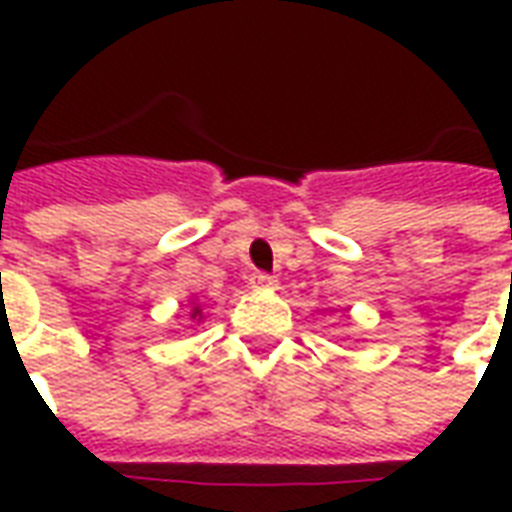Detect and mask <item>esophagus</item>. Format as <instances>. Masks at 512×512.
<instances>
[{
	"label": "esophagus",
	"mask_w": 512,
	"mask_h": 512,
	"mask_svg": "<svg viewBox=\"0 0 512 512\" xmlns=\"http://www.w3.org/2000/svg\"><path fill=\"white\" fill-rule=\"evenodd\" d=\"M279 285L277 277H268V274H252V288L257 290H274Z\"/></svg>",
	"instance_id": "1"
}]
</instances>
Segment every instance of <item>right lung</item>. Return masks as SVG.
<instances>
[{"instance_id": "right-lung-1", "label": "right lung", "mask_w": 512, "mask_h": 512, "mask_svg": "<svg viewBox=\"0 0 512 512\" xmlns=\"http://www.w3.org/2000/svg\"><path fill=\"white\" fill-rule=\"evenodd\" d=\"M183 315H186L189 321H197V323L205 321V312H202V304L197 299H194V296H191L189 304L183 307Z\"/></svg>"}]
</instances>
